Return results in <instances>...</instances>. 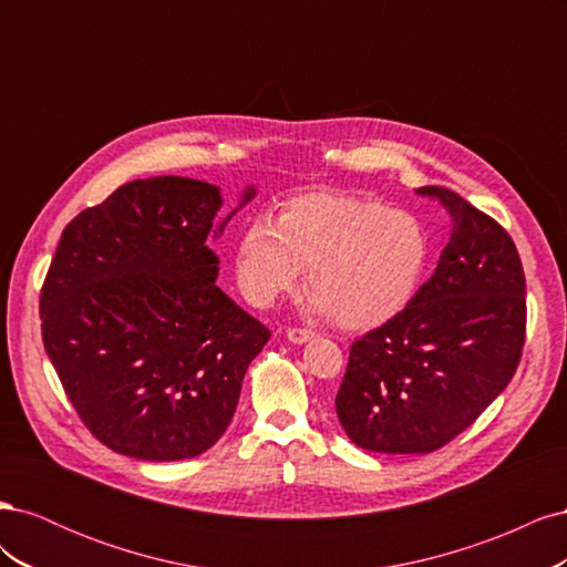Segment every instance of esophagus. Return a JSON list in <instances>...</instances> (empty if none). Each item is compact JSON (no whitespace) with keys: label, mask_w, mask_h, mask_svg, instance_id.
<instances>
[{"label":"esophagus","mask_w":567,"mask_h":567,"mask_svg":"<svg viewBox=\"0 0 567 567\" xmlns=\"http://www.w3.org/2000/svg\"><path fill=\"white\" fill-rule=\"evenodd\" d=\"M286 336H288V340H290V342H296V346H302V342H307V340H312V338H315V331H310V329H300V326H293V329H288V331H286Z\"/></svg>","instance_id":"1"}]
</instances>
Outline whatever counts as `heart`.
Returning a JSON list of instances; mask_svg holds the SVG:
<instances>
[{
  "instance_id": "b5f03b06",
  "label": "heart",
  "mask_w": 567,
  "mask_h": 567,
  "mask_svg": "<svg viewBox=\"0 0 567 567\" xmlns=\"http://www.w3.org/2000/svg\"><path fill=\"white\" fill-rule=\"evenodd\" d=\"M431 236L406 210L348 194L312 192L255 217L236 244V281L252 305L293 293L307 269L315 307L348 331L398 319L419 293Z\"/></svg>"
}]
</instances>
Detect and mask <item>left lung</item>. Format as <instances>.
I'll list each match as a JSON object with an SVG mask.
<instances>
[{"mask_svg":"<svg viewBox=\"0 0 567 567\" xmlns=\"http://www.w3.org/2000/svg\"><path fill=\"white\" fill-rule=\"evenodd\" d=\"M452 217L440 262L406 310L350 348L336 394L357 447L427 454L483 414L518 369L525 346V274L506 229L444 186Z\"/></svg>","mask_w":567,"mask_h":567,"instance_id":"1","label":"left lung"}]
</instances>
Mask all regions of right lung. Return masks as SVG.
<instances>
[{
	"label": "right lung",
	"instance_id": "1",
	"mask_svg": "<svg viewBox=\"0 0 567 567\" xmlns=\"http://www.w3.org/2000/svg\"><path fill=\"white\" fill-rule=\"evenodd\" d=\"M219 208L215 184L136 179L61 234L40 296L44 350L82 423L117 454L210 450L271 336L215 284L210 236L236 213L215 229Z\"/></svg>",
	"mask_w": 567,
	"mask_h": 567
}]
</instances>
